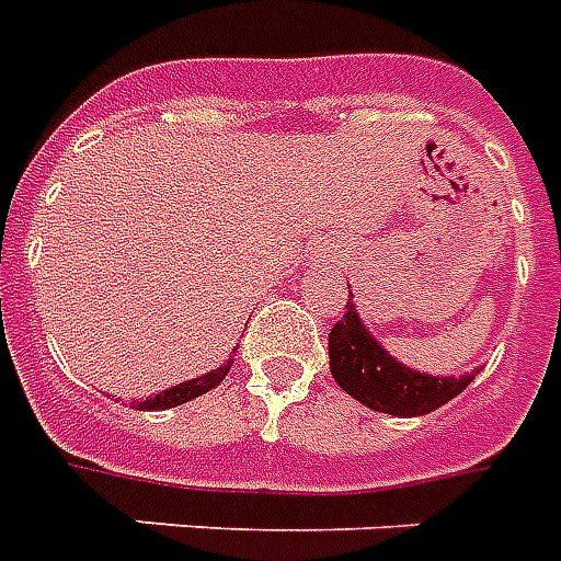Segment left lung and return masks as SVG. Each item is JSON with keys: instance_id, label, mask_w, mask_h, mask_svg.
<instances>
[{"instance_id": "obj_1", "label": "left lung", "mask_w": 561, "mask_h": 561, "mask_svg": "<svg viewBox=\"0 0 561 561\" xmlns=\"http://www.w3.org/2000/svg\"><path fill=\"white\" fill-rule=\"evenodd\" d=\"M328 357L331 376L345 393L355 396L360 405L393 416L432 414L473 381V373L437 378L399 364L366 331L352 298L345 301V313L328 334Z\"/></svg>"}]
</instances>
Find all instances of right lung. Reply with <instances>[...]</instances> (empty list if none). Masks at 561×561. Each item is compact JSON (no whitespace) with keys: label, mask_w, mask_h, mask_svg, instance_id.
I'll list each match as a JSON object with an SVG mask.
<instances>
[{"label":"right lung","mask_w":561,"mask_h":561,"mask_svg":"<svg viewBox=\"0 0 561 561\" xmlns=\"http://www.w3.org/2000/svg\"><path fill=\"white\" fill-rule=\"evenodd\" d=\"M230 366L233 360H227L225 366H218L213 373H206L201 378H192V381H183V385L176 387H168L165 393H156V396H147L145 402H138V411H165V408H176L183 405V402H192L195 396H204L206 390H213L216 385L225 381V376L230 373Z\"/></svg>","instance_id":"right-lung-1"}]
</instances>
